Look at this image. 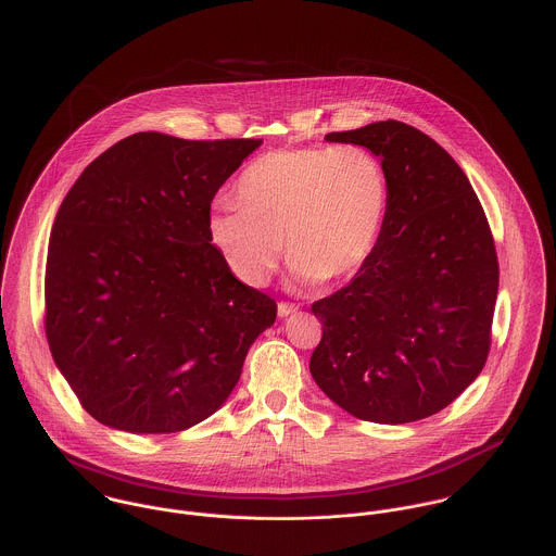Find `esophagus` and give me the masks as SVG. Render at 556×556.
I'll return each instance as SVG.
<instances>
[{"instance_id": "obj_1", "label": "esophagus", "mask_w": 556, "mask_h": 556, "mask_svg": "<svg viewBox=\"0 0 556 556\" xmlns=\"http://www.w3.org/2000/svg\"><path fill=\"white\" fill-rule=\"evenodd\" d=\"M298 311V306H293V304H287V302H280L278 304V317H289V315H293Z\"/></svg>"}]
</instances>
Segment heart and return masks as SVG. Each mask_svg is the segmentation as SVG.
<instances>
[{
    "instance_id": "heart-1",
    "label": "heart",
    "mask_w": 556,
    "mask_h": 556,
    "mask_svg": "<svg viewBox=\"0 0 556 556\" xmlns=\"http://www.w3.org/2000/svg\"><path fill=\"white\" fill-rule=\"evenodd\" d=\"M239 201L218 199L207 231L229 269L261 285L287 254L302 282L340 285L372 258L388 225L392 181L362 146L282 148L254 160Z\"/></svg>"
}]
</instances>
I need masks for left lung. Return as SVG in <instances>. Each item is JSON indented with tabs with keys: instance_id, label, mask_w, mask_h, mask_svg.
<instances>
[{
	"instance_id": "1",
	"label": "left lung",
	"mask_w": 556,
	"mask_h": 556,
	"mask_svg": "<svg viewBox=\"0 0 556 556\" xmlns=\"http://www.w3.org/2000/svg\"><path fill=\"white\" fill-rule=\"evenodd\" d=\"M386 162L392 205L366 267L313 304L318 388L357 419L406 424L481 372L498 291L494 239L471 181L437 141L396 119L329 132Z\"/></svg>"
}]
</instances>
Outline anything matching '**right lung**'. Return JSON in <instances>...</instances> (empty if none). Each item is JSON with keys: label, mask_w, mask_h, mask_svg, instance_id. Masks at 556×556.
Masks as SVG:
<instances>
[{"label": "right lung", "mask_w": 556, "mask_h": 556, "mask_svg": "<svg viewBox=\"0 0 556 556\" xmlns=\"http://www.w3.org/2000/svg\"><path fill=\"white\" fill-rule=\"evenodd\" d=\"M263 141L137 132L93 160L60 205L45 271L51 355L100 424L186 430L238 386L276 302L210 239L218 188Z\"/></svg>", "instance_id": "obj_1"}]
</instances>
